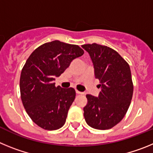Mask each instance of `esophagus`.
I'll list each match as a JSON object with an SVG mask.
<instances>
[{
    "instance_id": "1",
    "label": "esophagus",
    "mask_w": 153,
    "mask_h": 153,
    "mask_svg": "<svg viewBox=\"0 0 153 153\" xmlns=\"http://www.w3.org/2000/svg\"><path fill=\"white\" fill-rule=\"evenodd\" d=\"M76 94H78V95H83V92H79L78 91V90H76Z\"/></svg>"
}]
</instances>
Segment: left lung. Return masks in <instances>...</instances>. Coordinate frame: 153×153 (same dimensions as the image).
<instances>
[{"instance_id":"obj_1","label":"left lung","mask_w":153,"mask_h":153,"mask_svg":"<svg viewBox=\"0 0 153 153\" xmlns=\"http://www.w3.org/2000/svg\"><path fill=\"white\" fill-rule=\"evenodd\" d=\"M100 79L98 97L87 94L83 116L90 127L100 130L113 128L125 117L133 93L130 67L115 50L97 44H84Z\"/></svg>"}]
</instances>
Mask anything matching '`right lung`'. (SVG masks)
<instances>
[{
  "label": "right lung",
  "instance_id": "add662e5",
  "mask_svg": "<svg viewBox=\"0 0 153 153\" xmlns=\"http://www.w3.org/2000/svg\"><path fill=\"white\" fill-rule=\"evenodd\" d=\"M83 53L78 45L53 40L37 47L23 67L21 100L32 121L42 129L56 130L65 124L76 91L55 86L53 80Z\"/></svg>",
  "mask_w": 153,
  "mask_h": 153
}]
</instances>
